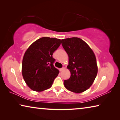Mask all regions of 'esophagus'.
<instances>
[{
	"instance_id": "obj_1",
	"label": "esophagus",
	"mask_w": 120,
	"mask_h": 120,
	"mask_svg": "<svg viewBox=\"0 0 120 120\" xmlns=\"http://www.w3.org/2000/svg\"><path fill=\"white\" fill-rule=\"evenodd\" d=\"M65 69H66V68H65L64 67H63V68H62L60 69V71H62L64 70Z\"/></svg>"
}]
</instances>
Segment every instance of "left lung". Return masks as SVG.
Masks as SVG:
<instances>
[{
    "mask_svg": "<svg viewBox=\"0 0 120 120\" xmlns=\"http://www.w3.org/2000/svg\"><path fill=\"white\" fill-rule=\"evenodd\" d=\"M61 44L68 55L67 68L71 74L70 78L64 80V87L75 93L84 92L92 86L98 72L94 53L84 41L78 38L62 39Z\"/></svg>",
    "mask_w": 120,
    "mask_h": 120,
    "instance_id": "obj_1",
    "label": "left lung"
}]
</instances>
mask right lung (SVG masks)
<instances>
[{
  "label": "right lung",
  "mask_w": 120,
  "mask_h": 120,
  "mask_svg": "<svg viewBox=\"0 0 120 120\" xmlns=\"http://www.w3.org/2000/svg\"><path fill=\"white\" fill-rule=\"evenodd\" d=\"M61 44V40L43 37L34 42L26 51L22 61V74L32 90L42 92L50 88L59 73L53 64V53Z\"/></svg>",
  "instance_id": "obj_1"
}]
</instances>
